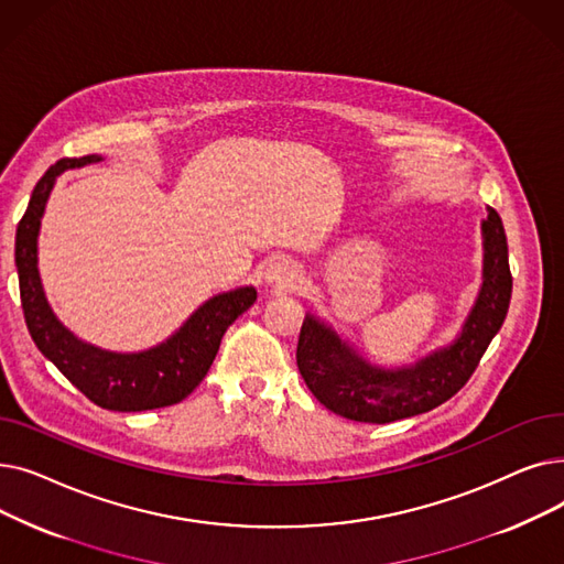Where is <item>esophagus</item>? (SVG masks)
<instances>
[{"mask_svg": "<svg viewBox=\"0 0 564 564\" xmlns=\"http://www.w3.org/2000/svg\"><path fill=\"white\" fill-rule=\"evenodd\" d=\"M264 281L270 285H279V288H292L300 281V270L288 260H279V262H272L270 267H267Z\"/></svg>", "mask_w": 564, "mask_h": 564, "instance_id": "esophagus-1", "label": "esophagus"}]
</instances>
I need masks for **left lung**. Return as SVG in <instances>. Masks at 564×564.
Listing matches in <instances>:
<instances>
[{
	"label": "left lung",
	"instance_id": "obj_1",
	"mask_svg": "<svg viewBox=\"0 0 564 564\" xmlns=\"http://www.w3.org/2000/svg\"><path fill=\"white\" fill-rule=\"evenodd\" d=\"M482 221L485 281L462 336L411 368L379 370L354 354L311 315L302 324L297 366L311 393L327 409L359 423H393L451 400L476 372L502 327L512 297L506 228L494 207Z\"/></svg>",
	"mask_w": 564,
	"mask_h": 564
}]
</instances>
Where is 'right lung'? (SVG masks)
Segmentation results:
<instances>
[{
  "label": "right lung",
  "instance_id": "obj_1",
  "mask_svg": "<svg viewBox=\"0 0 564 564\" xmlns=\"http://www.w3.org/2000/svg\"><path fill=\"white\" fill-rule=\"evenodd\" d=\"M100 160L98 155L64 158L52 164L34 187L15 232V267L26 329L43 357L75 389L109 411H148L185 400L210 370L230 324L256 302L253 288H237L205 302L166 343L139 351L116 354L77 340L58 322L45 300L39 276L36 240L47 196L58 173Z\"/></svg>",
  "mask_w": 564,
  "mask_h": 564
}]
</instances>
